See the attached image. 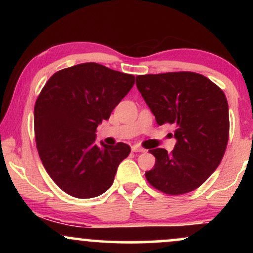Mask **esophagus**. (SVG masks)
I'll use <instances>...</instances> for the list:
<instances>
[{
  "label": "esophagus",
  "mask_w": 253,
  "mask_h": 253,
  "mask_svg": "<svg viewBox=\"0 0 253 253\" xmlns=\"http://www.w3.org/2000/svg\"><path fill=\"white\" fill-rule=\"evenodd\" d=\"M132 151L133 152H145V149H143V147L138 146V145H134V146H132Z\"/></svg>",
  "instance_id": "34e87169"
}]
</instances>
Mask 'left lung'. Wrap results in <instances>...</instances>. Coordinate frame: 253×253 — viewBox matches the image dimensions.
Masks as SVG:
<instances>
[{
    "label": "left lung",
    "mask_w": 253,
    "mask_h": 253,
    "mask_svg": "<svg viewBox=\"0 0 253 253\" xmlns=\"http://www.w3.org/2000/svg\"><path fill=\"white\" fill-rule=\"evenodd\" d=\"M140 91L158 125L176 126L172 152L150 150L156 157L145 172L156 189L181 195L199 188L221 162L228 141V103L216 84L195 72L136 76Z\"/></svg>",
    "instance_id": "obj_1"
}]
</instances>
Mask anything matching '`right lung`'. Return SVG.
Segmentation results:
<instances>
[{"instance_id": "right-lung-1", "label": "right lung", "mask_w": 253, "mask_h": 253, "mask_svg": "<svg viewBox=\"0 0 253 253\" xmlns=\"http://www.w3.org/2000/svg\"><path fill=\"white\" fill-rule=\"evenodd\" d=\"M135 77L97 63H83L51 76L37 98L34 132L43 168L63 191L77 199L110 188L130 147L95 144L97 126L128 94Z\"/></svg>"}]
</instances>
